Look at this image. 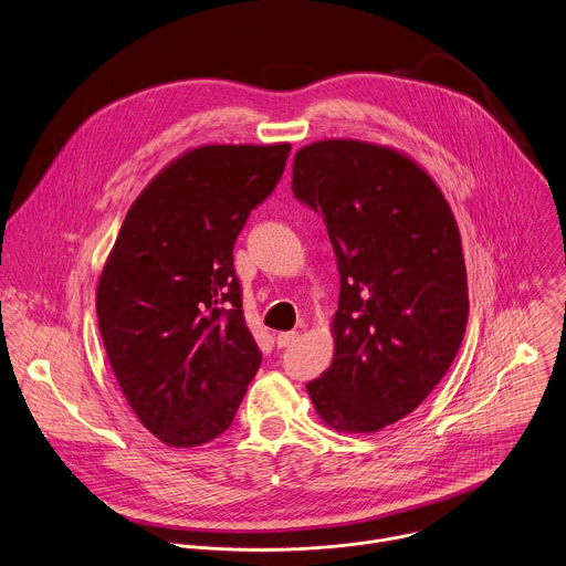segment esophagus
<instances>
[{
    "label": "esophagus",
    "mask_w": 566,
    "mask_h": 566,
    "mask_svg": "<svg viewBox=\"0 0 566 566\" xmlns=\"http://www.w3.org/2000/svg\"><path fill=\"white\" fill-rule=\"evenodd\" d=\"M295 339H297V331L277 333V337H275V342H277V346H280V348H284V346H291Z\"/></svg>",
    "instance_id": "1"
}]
</instances>
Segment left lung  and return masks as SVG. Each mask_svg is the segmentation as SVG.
I'll list each match as a JSON object with an SVG mask.
<instances>
[{
  "instance_id": "8db88e82",
  "label": "left lung",
  "mask_w": 566,
  "mask_h": 566,
  "mask_svg": "<svg viewBox=\"0 0 566 566\" xmlns=\"http://www.w3.org/2000/svg\"><path fill=\"white\" fill-rule=\"evenodd\" d=\"M291 188L324 218L339 271L335 355L306 391L326 427L375 433L422 405L462 344L455 218L411 157L357 139L300 148Z\"/></svg>"
}]
</instances>
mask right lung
<instances>
[{
	"instance_id": "right-lung-1",
	"label": "right lung",
	"mask_w": 566,
	"mask_h": 566,
	"mask_svg": "<svg viewBox=\"0 0 566 566\" xmlns=\"http://www.w3.org/2000/svg\"><path fill=\"white\" fill-rule=\"evenodd\" d=\"M291 144H209L159 170L126 213L97 284L117 385L168 447L222 436L260 368L233 244L280 181Z\"/></svg>"
}]
</instances>
